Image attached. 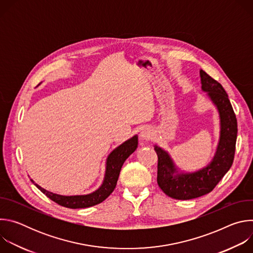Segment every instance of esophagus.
Here are the masks:
<instances>
[{
	"label": "esophagus",
	"instance_id": "1",
	"mask_svg": "<svg viewBox=\"0 0 253 253\" xmlns=\"http://www.w3.org/2000/svg\"><path fill=\"white\" fill-rule=\"evenodd\" d=\"M152 136H153V132H152V130H151L150 128H148V127L143 128V129L141 130V132H140V138H141V140H150V139L152 138Z\"/></svg>",
	"mask_w": 253,
	"mask_h": 253
}]
</instances>
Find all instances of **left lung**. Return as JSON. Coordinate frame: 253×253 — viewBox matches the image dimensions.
Listing matches in <instances>:
<instances>
[{
    "instance_id": "1",
    "label": "left lung",
    "mask_w": 253,
    "mask_h": 253,
    "mask_svg": "<svg viewBox=\"0 0 253 253\" xmlns=\"http://www.w3.org/2000/svg\"><path fill=\"white\" fill-rule=\"evenodd\" d=\"M201 88L216 106L220 117V138L212 161L203 169L193 173H178L170 155L158 146L157 183L171 198L188 200L211 192L230 169L235 153L237 120L228 95L220 83L200 70Z\"/></svg>"
}]
</instances>
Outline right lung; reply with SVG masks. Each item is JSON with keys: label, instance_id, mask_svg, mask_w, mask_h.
I'll use <instances>...</instances> for the list:
<instances>
[{"label": "right lung", "instance_id": "add662e5", "mask_svg": "<svg viewBox=\"0 0 253 253\" xmlns=\"http://www.w3.org/2000/svg\"><path fill=\"white\" fill-rule=\"evenodd\" d=\"M138 146V137L137 135L128 139L120 146L115 148L107 158L106 161V171L105 177L103 180L102 185L94 192L86 195H74V196H64L55 194L47 191L42 188L38 184H36L33 180L31 181L37 186L47 197H49L54 202L58 203L61 206L67 208H87L94 206L96 204L104 201L108 196H109L115 189L117 180L125 160L136 150Z\"/></svg>", "mask_w": 253, "mask_h": 253}]
</instances>
